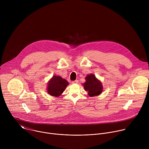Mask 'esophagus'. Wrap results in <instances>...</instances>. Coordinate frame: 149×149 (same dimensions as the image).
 Wrapping results in <instances>:
<instances>
[{"instance_id": "obj_1", "label": "esophagus", "mask_w": 149, "mask_h": 149, "mask_svg": "<svg viewBox=\"0 0 149 149\" xmlns=\"http://www.w3.org/2000/svg\"><path fill=\"white\" fill-rule=\"evenodd\" d=\"M71 83H72V84H78V80L73 81H72Z\"/></svg>"}]
</instances>
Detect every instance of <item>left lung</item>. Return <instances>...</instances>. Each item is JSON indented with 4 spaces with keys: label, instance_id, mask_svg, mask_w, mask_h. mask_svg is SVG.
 <instances>
[{
    "label": "left lung",
    "instance_id": "8db88e82",
    "mask_svg": "<svg viewBox=\"0 0 149 149\" xmlns=\"http://www.w3.org/2000/svg\"><path fill=\"white\" fill-rule=\"evenodd\" d=\"M83 86L85 90L88 92L90 97L100 95L103 90L101 82L93 74L88 75L86 77V82L84 83Z\"/></svg>",
    "mask_w": 149,
    "mask_h": 149
}]
</instances>
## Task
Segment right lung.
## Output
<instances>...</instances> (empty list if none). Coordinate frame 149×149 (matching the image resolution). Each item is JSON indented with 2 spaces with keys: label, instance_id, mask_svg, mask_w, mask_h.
Segmentation results:
<instances>
[{
  "label": "right lung",
  "instance_id": "obj_1",
  "mask_svg": "<svg viewBox=\"0 0 149 149\" xmlns=\"http://www.w3.org/2000/svg\"><path fill=\"white\" fill-rule=\"evenodd\" d=\"M68 84V82L61 77L54 75L48 83L47 92L52 96L59 97L65 91Z\"/></svg>",
  "mask_w": 149,
  "mask_h": 149
}]
</instances>
